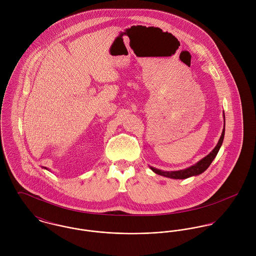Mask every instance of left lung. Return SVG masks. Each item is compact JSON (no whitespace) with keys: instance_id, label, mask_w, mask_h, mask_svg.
<instances>
[{"instance_id":"left-lung-1","label":"left lung","mask_w":256,"mask_h":256,"mask_svg":"<svg viewBox=\"0 0 256 256\" xmlns=\"http://www.w3.org/2000/svg\"><path fill=\"white\" fill-rule=\"evenodd\" d=\"M224 136V129H222V135H220V137L219 142H218L217 146L213 148V150H212L208 156H206L203 158L201 160H199L197 164L191 166L188 168L182 170H176V172H164V170L154 168H152V166H150V170H152L154 174H160V176H162L174 178V180H185V178H190V176H199V174H201L202 172H204L209 168V166L212 164V162H213L214 158H216V156H217V154H218V152H219L220 148L222 144Z\"/></svg>"}]
</instances>
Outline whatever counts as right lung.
Wrapping results in <instances>:
<instances>
[{
    "label": "right lung",
    "instance_id": "1",
    "mask_svg": "<svg viewBox=\"0 0 256 256\" xmlns=\"http://www.w3.org/2000/svg\"><path fill=\"white\" fill-rule=\"evenodd\" d=\"M46 170H47V168H46Z\"/></svg>",
    "mask_w": 256,
    "mask_h": 256
}]
</instances>
